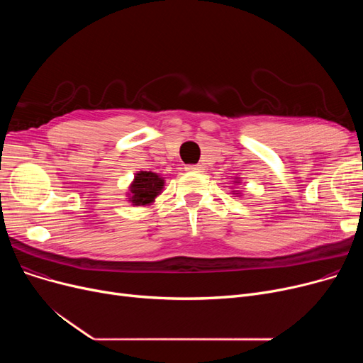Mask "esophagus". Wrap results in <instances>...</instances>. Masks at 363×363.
Wrapping results in <instances>:
<instances>
[{"mask_svg": "<svg viewBox=\"0 0 363 363\" xmlns=\"http://www.w3.org/2000/svg\"><path fill=\"white\" fill-rule=\"evenodd\" d=\"M186 172H203V167L200 164H188L185 166Z\"/></svg>", "mask_w": 363, "mask_h": 363, "instance_id": "34e87169", "label": "esophagus"}]
</instances>
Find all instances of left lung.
<instances>
[{
    "label": "left lung",
    "mask_w": 363,
    "mask_h": 363,
    "mask_svg": "<svg viewBox=\"0 0 363 363\" xmlns=\"http://www.w3.org/2000/svg\"><path fill=\"white\" fill-rule=\"evenodd\" d=\"M240 181H241L240 178H234V181H233V182H234V185H240ZM233 194H235L237 197H240V196H241V193H240V191H233Z\"/></svg>",
    "instance_id": "1"
}]
</instances>
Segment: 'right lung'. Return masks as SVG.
<instances>
[{
  "instance_id": "right-lung-1",
  "label": "right lung",
  "mask_w": 363,
  "mask_h": 363,
  "mask_svg": "<svg viewBox=\"0 0 363 363\" xmlns=\"http://www.w3.org/2000/svg\"><path fill=\"white\" fill-rule=\"evenodd\" d=\"M164 186V178L151 170H140L133 177L128 188V201L132 206H150L155 203L156 197L162 194Z\"/></svg>"
}]
</instances>
